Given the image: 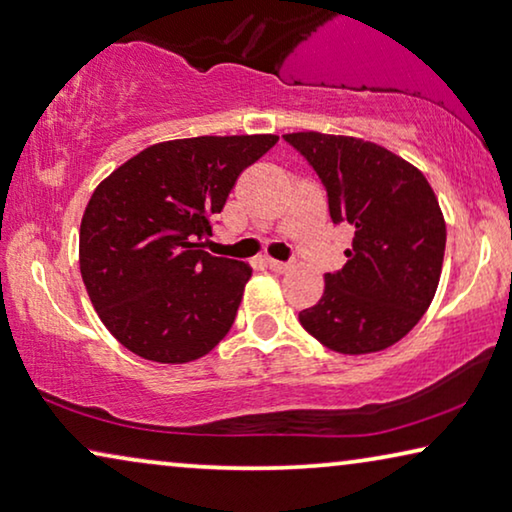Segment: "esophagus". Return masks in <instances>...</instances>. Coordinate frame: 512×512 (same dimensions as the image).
Masks as SVG:
<instances>
[{
	"label": "esophagus",
	"instance_id": "esophagus-1",
	"mask_svg": "<svg viewBox=\"0 0 512 512\" xmlns=\"http://www.w3.org/2000/svg\"><path fill=\"white\" fill-rule=\"evenodd\" d=\"M266 266H269V269L276 271V273L292 271V264H289V262H278V259H266Z\"/></svg>",
	"mask_w": 512,
	"mask_h": 512
}]
</instances>
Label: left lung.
Here are the masks:
<instances>
[{"mask_svg": "<svg viewBox=\"0 0 512 512\" xmlns=\"http://www.w3.org/2000/svg\"><path fill=\"white\" fill-rule=\"evenodd\" d=\"M322 179L335 225L354 230L347 264L299 322L340 354H372L402 340L430 308L446 250V223L421 170L375 142L287 133Z\"/></svg>", "mask_w": 512, "mask_h": 512, "instance_id": "8db88e82", "label": "left lung"}]
</instances>
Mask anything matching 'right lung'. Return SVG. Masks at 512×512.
Wrapping results in <instances>:
<instances>
[{
  "instance_id": "add662e5",
  "label": "right lung",
  "mask_w": 512,
  "mask_h": 512,
  "mask_svg": "<svg viewBox=\"0 0 512 512\" xmlns=\"http://www.w3.org/2000/svg\"><path fill=\"white\" fill-rule=\"evenodd\" d=\"M278 135H204L147 147L98 183L80 273L114 338L156 363L209 354L232 329L250 266L202 250L239 174Z\"/></svg>"
}]
</instances>
